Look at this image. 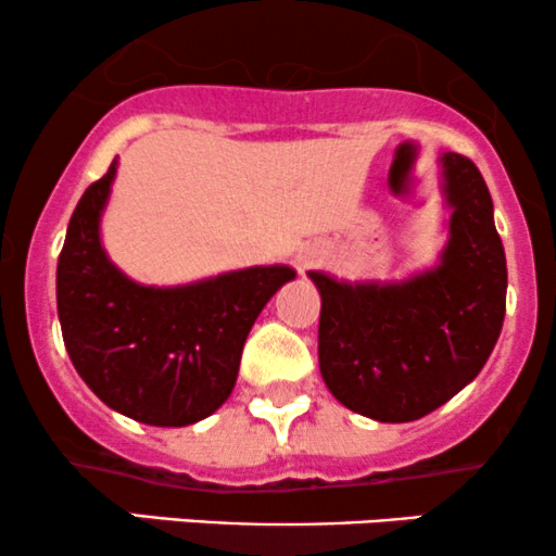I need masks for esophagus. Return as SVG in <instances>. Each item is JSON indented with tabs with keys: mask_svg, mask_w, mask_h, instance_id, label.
<instances>
[{
	"mask_svg": "<svg viewBox=\"0 0 556 556\" xmlns=\"http://www.w3.org/2000/svg\"><path fill=\"white\" fill-rule=\"evenodd\" d=\"M314 258H318V253H311V256H308V261H314Z\"/></svg>",
	"mask_w": 556,
	"mask_h": 556,
	"instance_id": "1",
	"label": "esophagus"
}]
</instances>
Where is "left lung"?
<instances>
[{
    "label": "left lung",
    "instance_id": "obj_1",
    "mask_svg": "<svg viewBox=\"0 0 556 556\" xmlns=\"http://www.w3.org/2000/svg\"><path fill=\"white\" fill-rule=\"evenodd\" d=\"M450 214L439 266L402 282H337L321 292L318 366L329 392L381 424L418 420L476 379L500 340L507 261L494 203L470 159L444 154Z\"/></svg>",
    "mask_w": 556,
    "mask_h": 556
}]
</instances>
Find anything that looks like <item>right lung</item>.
I'll return each instance as SVG.
<instances>
[{
  "label": "right lung",
  "mask_w": 556,
  "mask_h": 556,
  "mask_svg": "<svg viewBox=\"0 0 556 556\" xmlns=\"http://www.w3.org/2000/svg\"><path fill=\"white\" fill-rule=\"evenodd\" d=\"M117 159L75 206L56 264V311L75 371L112 410L149 426H190L225 405L242 344L295 269L251 266L180 287L125 277L101 245Z\"/></svg>",
  "instance_id": "1"
}]
</instances>
